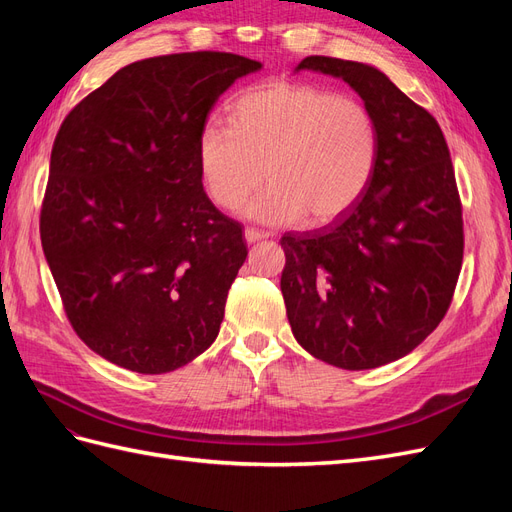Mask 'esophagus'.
I'll return each mask as SVG.
<instances>
[{
  "mask_svg": "<svg viewBox=\"0 0 512 512\" xmlns=\"http://www.w3.org/2000/svg\"><path fill=\"white\" fill-rule=\"evenodd\" d=\"M269 235L265 230H256V228H245V241L247 243H256L260 239H267Z\"/></svg>",
  "mask_w": 512,
  "mask_h": 512,
  "instance_id": "34e87169",
  "label": "esophagus"
}]
</instances>
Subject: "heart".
I'll return each mask as SVG.
<instances>
[{
  "mask_svg": "<svg viewBox=\"0 0 512 512\" xmlns=\"http://www.w3.org/2000/svg\"><path fill=\"white\" fill-rule=\"evenodd\" d=\"M378 126L356 98L307 83L269 81L230 108V130L198 138L200 179L215 205L237 209L262 179L269 188L245 207L262 224H329L356 205L374 177Z\"/></svg>",
  "mask_w": 512,
  "mask_h": 512,
  "instance_id": "b5f03b06",
  "label": "heart"
}]
</instances>
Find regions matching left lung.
<instances>
[{"label": "left lung", "instance_id": "obj_1", "mask_svg": "<svg viewBox=\"0 0 512 512\" xmlns=\"http://www.w3.org/2000/svg\"><path fill=\"white\" fill-rule=\"evenodd\" d=\"M299 70L346 81L374 115L380 149L342 218L282 237L286 316L316 359L374 369L410 354L453 301L463 220L451 153L438 121L378 68L312 55Z\"/></svg>", "mask_w": 512, "mask_h": 512}]
</instances>
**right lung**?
<instances>
[{
    "label": "right lung",
    "instance_id": "right-lung-1",
    "mask_svg": "<svg viewBox=\"0 0 512 512\" xmlns=\"http://www.w3.org/2000/svg\"><path fill=\"white\" fill-rule=\"evenodd\" d=\"M260 68L218 51L134 61L61 123L40 239L72 329L102 359L166 374L218 337L247 245L203 190L198 138Z\"/></svg>",
    "mask_w": 512,
    "mask_h": 512
}]
</instances>
